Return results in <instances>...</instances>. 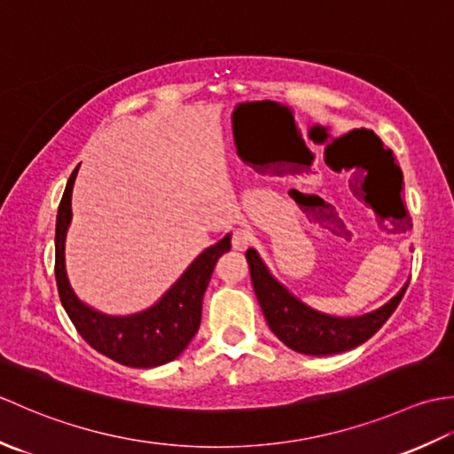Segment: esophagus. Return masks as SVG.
<instances>
[{
	"label": "esophagus",
	"mask_w": 454,
	"mask_h": 454,
	"mask_svg": "<svg viewBox=\"0 0 454 454\" xmlns=\"http://www.w3.org/2000/svg\"><path fill=\"white\" fill-rule=\"evenodd\" d=\"M252 242H254V236L246 228H238L232 234V247L238 249V252H244V249L252 246Z\"/></svg>",
	"instance_id": "1"
}]
</instances>
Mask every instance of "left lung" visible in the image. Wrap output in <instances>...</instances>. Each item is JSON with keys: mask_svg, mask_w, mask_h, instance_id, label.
<instances>
[{"mask_svg": "<svg viewBox=\"0 0 454 454\" xmlns=\"http://www.w3.org/2000/svg\"><path fill=\"white\" fill-rule=\"evenodd\" d=\"M291 195L298 205H308V202L324 205V200L316 195L306 197L298 191H291ZM246 259L249 273H252L255 296L271 332L293 351L304 355L322 356L343 353L371 340L396 310L408 288V285H403L402 291L388 304L371 314L359 317H333L312 310L310 306L288 293L281 283H277L255 249H247Z\"/></svg>", "mask_w": 454, "mask_h": 454, "instance_id": "left-lung-1", "label": "left lung"}]
</instances>
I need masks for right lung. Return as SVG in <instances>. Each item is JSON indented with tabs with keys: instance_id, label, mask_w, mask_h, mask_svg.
<instances>
[{
	"instance_id": "1",
	"label": "right lung",
	"mask_w": 454,
	"mask_h": 454,
	"mask_svg": "<svg viewBox=\"0 0 454 454\" xmlns=\"http://www.w3.org/2000/svg\"><path fill=\"white\" fill-rule=\"evenodd\" d=\"M78 168L67 179L56 216L54 273L64 310L78 333L95 351L124 366L152 369L177 359L199 330L202 296L218 257L230 249V234L205 249L179 277V281L160 298V302L148 310L132 316L101 314L75 296L64 265L66 232L72 220V189Z\"/></svg>"
}]
</instances>
